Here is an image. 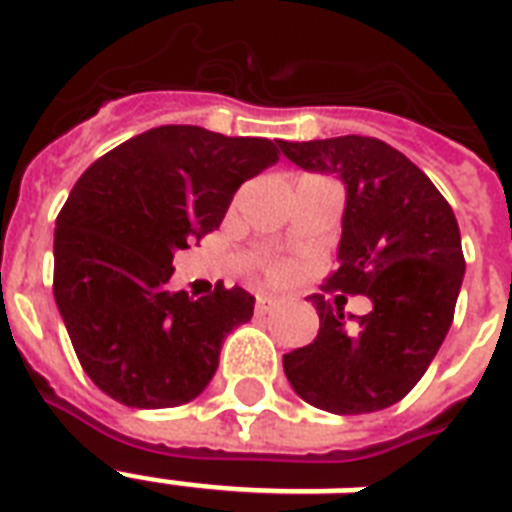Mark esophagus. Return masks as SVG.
Returning <instances> with one entry per match:
<instances>
[{
  "mask_svg": "<svg viewBox=\"0 0 512 512\" xmlns=\"http://www.w3.org/2000/svg\"><path fill=\"white\" fill-rule=\"evenodd\" d=\"M278 305H280V299L270 297V294H259V297H256V310H259V313H270L272 307H278Z\"/></svg>",
  "mask_w": 512,
  "mask_h": 512,
  "instance_id": "1",
  "label": "esophagus"
}]
</instances>
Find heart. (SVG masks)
<instances>
[{
	"label": "heart",
	"instance_id": "1",
	"mask_svg": "<svg viewBox=\"0 0 512 512\" xmlns=\"http://www.w3.org/2000/svg\"><path fill=\"white\" fill-rule=\"evenodd\" d=\"M272 275L278 278V275H283V270H280V267H275V270H272Z\"/></svg>",
	"mask_w": 512,
	"mask_h": 512
}]
</instances>
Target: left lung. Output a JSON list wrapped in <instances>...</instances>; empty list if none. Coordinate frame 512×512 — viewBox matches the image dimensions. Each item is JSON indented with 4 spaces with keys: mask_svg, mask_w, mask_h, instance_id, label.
Segmentation results:
<instances>
[{
    "mask_svg": "<svg viewBox=\"0 0 512 512\" xmlns=\"http://www.w3.org/2000/svg\"><path fill=\"white\" fill-rule=\"evenodd\" d=\"M280 151L307 172L345 183L343 237L326 288L370 297L372 310L348 324L321 294L313 343L283 356L307 405L359 416L405 397L451 329L464 278L456 215L424 172L375 137L286 142Z\"/></svg>",
    "mask_w": 512,
    "mask_h": 512,
    "instance_id": "1",
    "label": "left lung"
}]
</instances>
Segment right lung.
<instances>
[{
    "label": "right lung",
    "mask_w": 512,
    "mask_h": 512,
    "mask_svg": "<svg viewBox=\"0 0 512 512\" xmlns=\"http://www.w3.org/2000/svg\"><path fill=\"white\" fill-rule=\"evenodd\" d=\"M280 142L202 126H156L80 175L56 218L53 297L80 367L129 407H178L218 370L245 288L169 291L172 256L218 229L234 191L280 159Z\"/></svg>",
    "instance_id": "obj_1"
}]
</instances>
